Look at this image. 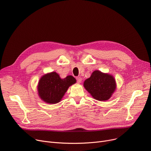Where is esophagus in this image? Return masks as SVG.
Instances as JSON below:
<instances>
[{"label": "esophagus", "instance_id": "1", "mask_svg": "<svg viewBox=\"0 0 151 151\" xmlns=\"http://www.w3.org/2000/svg\"><path fill=\"white\" fill-rule=\"evenodd\" d=\"M76 80H77V82L78 83H80L82 81V78L81 77H80V76H78V77L76 78Z\"/></svg>", "mask_w": 151, "mask_h": 151}]
</instances>
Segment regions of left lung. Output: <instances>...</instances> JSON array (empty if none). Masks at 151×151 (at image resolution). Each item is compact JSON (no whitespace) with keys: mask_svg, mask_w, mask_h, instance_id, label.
<instances>
[{"mask_svg":"<svg viewBox=\"0 0 151 151\" xmlns=\"http://www.w3.org/2000/svg\"><path fill=\"white\" fill-rule=\"evenodd\" d=\"M114 76L100 70L93 71L90 78L84 82V87L91 96L97 100L104 101L109 100L116 89Z\"/></svg>","mask_w":151,"mask_h":151,"instance_id":"obj_1","label":"left lung"}]
</instances>
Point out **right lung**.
Masks as SVG:
<instances>
[{
	"instance_id": "1",
	"label": "right lung",
	"mask_w": 151,
	"mask_h": 151,
	"mask_svg": "<svg viewBox=\"0 0 151 151\" xmlns=\"http://www.w3.org/2000/svg\"><path fill=\"white\" fill-rule=\"evenodd\" d=\"M76 83V79L71 75L62 79L55 71L47 73L40 79L37 85L38 95L46 104H58L64 96L69 87Z\"/></svg>"
}]
</instances>
